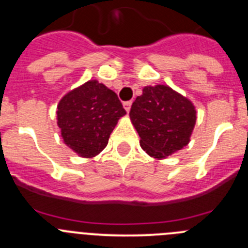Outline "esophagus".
I'll return each mask as SVG.
<instances>
[{
	"instance_id": "esophagus-1",
	"label": "esophagus",
	"mask_w": 248,
	"mask_h": 248,
	"mask_svg": "<svg viewBox=\"0 0 248 248\" xmlns=\"http://www.w3.org/2000/svg\"><path fill=\"white\" fill-rule=\"evenodd\" d=\"M123 106H124V109H125L126 112L129 113V110H130V108H131V101L124 102V103H123Z\"/></svg>"
}]
</instances>
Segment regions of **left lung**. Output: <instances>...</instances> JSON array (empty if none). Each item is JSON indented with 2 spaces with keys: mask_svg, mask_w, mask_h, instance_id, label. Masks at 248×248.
Here are the masks:
<instances>
[{
  "mask_svg": "<svg viewBox=\"0 0 248 248\" xmlns=\"http://www.w3.org/2000/svg\"><path fill=\"white\" fill-rule=\"evenodd\" d=\"M129 115L140 136V146L157 160L187 146L197 120L192 102L165 85L144 87Z\"/></svg>",
  "mask_w": 248,
  "mask_h": 248,
  "instance_id": "left-lung-1",
  "label": "left lung"
}]
</instances>
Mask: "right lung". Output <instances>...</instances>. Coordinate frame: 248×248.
<instances>
[{
	"mask_svg": "<svg viewBox=\"0 0 248 248\" xmlns=\"http://www.w3.org/2000/svg\"><path fill=\"white\" fill-rule=\"evenodd\" d=\"M119 98L97 79L74 88L56 110L63 142L81 157H94L107 146L118 120L125 115Z\"/></svg>",
	"mask_w": 248,
	"mask_h": 248,
	"instance_id": "1",
	"label": "right lung"
}]
</instances>
